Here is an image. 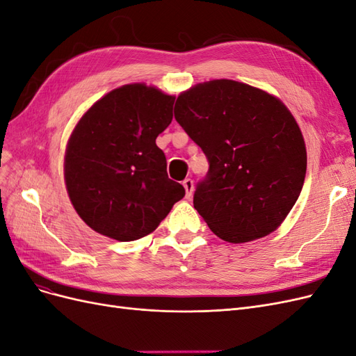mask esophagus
Segmentation results:
<instances>
[{
	"mask_svg": "<svg viewBox=\"0 0 356 356\" xmlns=\"http://www.w3.org/2000/svg\"><path fill=\"white\" fill-rule=\"evenodd\" d=\"M182 186H184V188H186V197L190 199L193 195V188H195V186H193V181L190 178H187L182 181Z\"/></svg>",
	"mask_w": 356,
	"mask_h": 356,
	"instance_id": "obj_1",
	"label": "esophagus"
}]
</instances>
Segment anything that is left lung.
I'll use <instances>...</instances> for the list:
<instances>
[{"label": "left lung", "mask_w": 356, "mask_h": 356, "mask_svg": "<svg viewBox=\"0 0 356 356\" xmlns=\"http://www.w3.org/2000/svg\"><path fill=\"white\" fill-rule=\"evenodd\" d=\"M175 118L209 161L195 208L220 239L245 243L275 232L306 177L305 138L276 96L234 80L178 95Z\"/></svg>", "instance_id": "1"}]
</instances>
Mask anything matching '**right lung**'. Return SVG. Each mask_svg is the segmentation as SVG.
Here are the masks:
<instances>
[{
	"label": "right lung",
	"mask_w": 356,
	"mask_h": 356,
	"mask_svg": "<svg viewBox=\"0 0 356 356\" xmlns=\"http://www.w3.org/2000/svg\"><path fill=\"white\" fill-rule=\"evenodd\" d=\"M175 96L144 83L96 101L68 139L63 177L70 200L90 229L111 239H141L184 197L169 179L156 138L172 122Z\"/></svg>",
	"instance_id": "add662e5"
}]
</instances>
